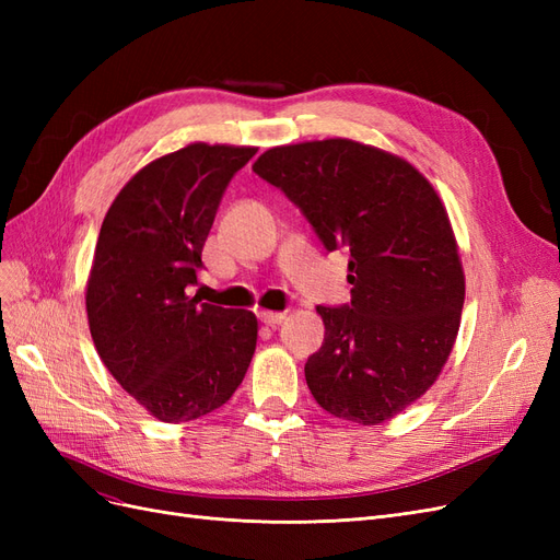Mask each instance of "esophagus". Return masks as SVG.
I'll use <instances>...</instances> for the list:
<instances>
[{
    "label": "esophagus",
    "instance_id": "34e87169",
    "mask_svg": "<svg viewBox=\"0 0 560 560\" xmlns=\"http://www.w3.org/2000/svg\"><path fill=\"white\" fill-rule=\"evenodd\" d=\"M284 317H287V313H270V311H261L259 313V319L264 322V325H268V327H278V325H282V322H284Z\"/></svg>",
    "mask_w": 560,
    "mask_h": 560
}]
</instances>
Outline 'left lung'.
<instances>
[{"label": "left lung", "mask_w": 560, "mask_h": 560, "mask_svg": "<svg viewBox=\"0 0 560 560\" xmlns=\"http://www.w3.org/2000/svg\"><path fill=\"white\" fill-rule=\"evenodd\" d=\"M350 252V303L317 306L325 343L306 362L322 409L378 425L428 393L453 350L465 273L434 186L401 156L346 138L284 144L252 165Z\"/></svg>", "instance_id": "left-lung-1"}]
</instances>
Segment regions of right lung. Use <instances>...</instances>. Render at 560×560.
I'll list each match as a JSON object with an SVG mask.
<instances>
[{
  "mask_svg": "<svg viewBox=\"0 0 560 560\" xmlns=\"http://www.w3.org/2000/svg\"><path fill=\"white\" fill-rule=\"evenodd\" d=\"M257 147L186 144L135 173L105 214L86 284L100 360L163 422L224 406L257 348L249 311L200 303V254L231 177Z\"/></svg>",
  "mask_w": 560,
  "mask_h": 560,
  "instance_id": "right-lung-1",
  "label": "right lung"
}]
</instances>
